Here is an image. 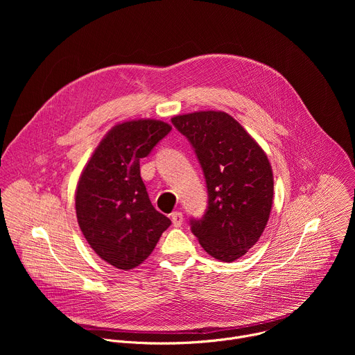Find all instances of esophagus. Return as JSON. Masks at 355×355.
<instances>
[{"instance_id":"1","label":"esophagus","mask_w":355,"mask_h":355,"mask_svg":"<svg viewBox=\"0 0 355 355\" xmlns=\"http://www.w3.org/2000/svg\"><path fill=\"white\" fill-rule=\"evenodd\" d=\"M171 220H173L174 227H181L182 220H184V216H182L181 212H173V214H171Z\"/></svg>"}]
</instances>
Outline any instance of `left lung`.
<instances>
[{
	"label": "left lung",
	"instance_id": "8db88e82",
	"mask_svg": "<svg viewBox=\"0 0 355 355\" xmlns=\"http://www.w3.org/2000/svg\"><path fill=\"white\" fill-rule=\"evenodd\" d=\"M173 125L192 144L208 188V208L191 230L214 259L232 263L261 237L272 207L274 177L264 150L229 114L199 111Z\"/></svg>",
	"mask_w": 355,
	"mask_h": 355
}]
</instances>
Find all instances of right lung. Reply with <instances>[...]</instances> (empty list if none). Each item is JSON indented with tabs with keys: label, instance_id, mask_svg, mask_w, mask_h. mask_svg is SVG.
<instances>
[{
	"label": "right lung",
	"instance_id": "1",
	"mask_svg": "<svg viewBox=\"0 0 355 355\" xmlns=\"http://www.w3.org/2000/svg\"><path fill=\"white\" fill-rule=\"evenodd\" d=\"M171 126L156 119L115 125L84 167L76 191L80 229L96 254L119 270H132L155 250L171 220L151 205L140 177V159Z\"/></svg>",
	"mask_w": 355,
	"mask_h": 355
}]
</instances>
